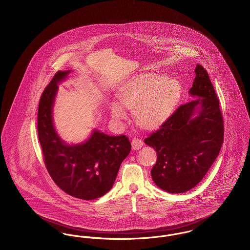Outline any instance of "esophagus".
Here are the masks:
<instances>
[{
  "instance_id": "obj_1",
  "label": "esophagus",
  "mask_w": 250,
  "mask_h": 250,
  "mask_svg": "<svg viewBox=\"0 0 250 250\" xmlns=\"http://www.w3.org/2000/svg\"><path fill=\"white\" fill-rule=\"evenodd\" d=\"M131 144H132L133 150H139V149H141L143 147V142L142 140L138 139V138H134L132 140V142H131Z\"/></svg>"
}]
</instances>
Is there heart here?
<instances>
[{
    "instance_id": "obj_1",
    "label": "heart",
    "mask_w": 250,
    "mask_h": 250,
    "mask_svg": "<svg viewBox=\"0 0 250 250\" xmlns=\"http://www.w3.org/2000/svg\"><path fill=\"white\" fill-rule=\"evenodd\" d=\"M182 93L178 80L167 78L162 73H143L124 84L117 95L124 107L133 110L140 126L155 128L174 111ZM120 104L113 101L108 106L110 116L116 122L127 117L125 109Z\"/></svg>"
}]
</instances>
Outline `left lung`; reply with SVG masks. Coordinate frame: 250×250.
Listing matches in <instances>:
<instances>
[{
    "mask_svg": "<svg viewBox=\"0 0 250 250\" xmlns=\"http://www.w3.org/2000/svg\"><path fill=\"white\" fill-rule=\"evenodd\" d=\"M195 74L189 94L196 99L181 105L144 140L157 152L152 178L168 193L196 187L213 165L224 140V121L209 75L201 64Z\"/></svg>",
    "mask_w": 250,
    "mask_h": 250,
    "instance_id": "1",
    "label": "left lung"
}]
</instances>
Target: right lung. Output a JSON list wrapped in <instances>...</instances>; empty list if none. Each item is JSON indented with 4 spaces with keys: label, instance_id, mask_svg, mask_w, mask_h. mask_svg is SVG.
Listing matches in <instances>:
<instances>
[{
    "label": "right lung",
    "instance_id": "right-lung-1",
    "mask_svg": "<svg viewBox=\"0 0 250 250\" xmlns=\"http://www.w3.org/2000/svg\"><path fill=\"white\" fill-rule=\"evenodd\" d=\"M58 71L40 97L37 132L44 163L49 175L62 190L85 201L95 200L112 188L121 163L130 153L125 135L108 136L93 131L85 143L68 145L54 128L52 108L58 83L70 73Z\"/></svg>",
    "mask_w": 250,
    "mask_h": 250
}]
</instances>
